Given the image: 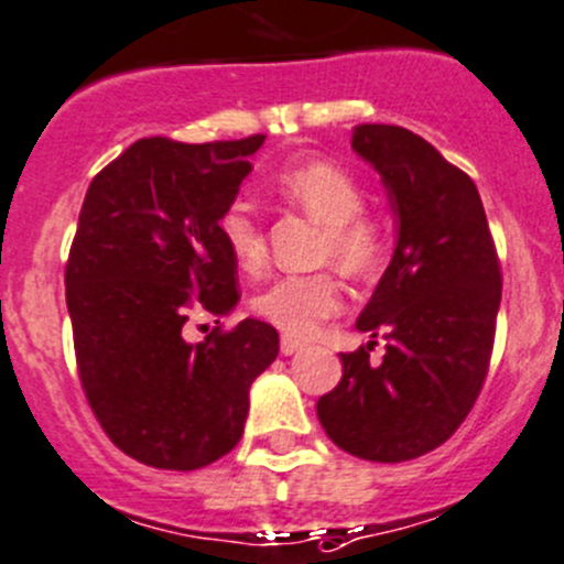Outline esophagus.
<instances>
[{"label": "esophagus", "mask_w": 564, "mask_h": 564, "mask_svg": "<svg viewBox=\"0 0 564 564\" xmlns=\"http://www.w3.org/2000/svg\"><path fill=\"white\" fill-rule=\"evenodd\" d=\"M303 347H305V341H300V338H294V336H283L281 338V352L283 355H294V352H300Z\"/></svg>", "instance_id": "esophagus-1"}]
</instances>
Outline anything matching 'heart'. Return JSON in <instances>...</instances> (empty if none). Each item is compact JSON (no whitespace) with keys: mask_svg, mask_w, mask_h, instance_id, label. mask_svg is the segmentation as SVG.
<instances>
[{"mask_svg":"<svg viewBox=\"0 0 564 564\" xmlns=\"http://www.w3.org/2000/svg\"><path fill=\"white\" fill-rule=\"evenodd\" d=\"M286 204L325 226L322 256L347 275L364 278L386 261L388 226L364 212V187L344 165L330 160H303L283 167L275 182ZM223 242L245 272H259L267 259L264 228L248 204L234 200L217 220ZM341 303V289L330 272L283 275L253 297L256 316L286 336H311Z\"/></svg>","mask_w":564,"mask_h":564,"instance_id":"1","label":"heart"}]
</instances>
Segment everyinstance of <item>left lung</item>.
Masks as SVG:
<instances>
[{
  "label": "left lung",
  "instance_id": "1",
  "mask_svg": "<svg viewBox=\"0 0 564 564\" xmlns=\"http://www.w3.org/2000/svg\"><path fill=\"white\" fill-rule=\"evenodd\" d=\"M355 154L382 178L397 248L355 327L386 355L344 352V375L316 402L338 449L402 463L438 449L485 386L501 303V267L477 184L424 137L386 123L352 129Z\"/></svg>",
  "mask_w": 564,
  "mask_h": 564
}]
</instances>
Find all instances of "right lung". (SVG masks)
Segmentation results:
<instances>
[{
  "label": "right lung",
  "instance_id": "add662e5",
  "mask_svg": "<svg viewBox=\"0 0 564 564\" xmlns=\"http://www.w3.org/2000/svg\"><path fill=\"white\" fill-rule=\"evenodd\" d=\"M264 134L220 143L143 137L90 182L65 264L79 380L120 452L195 471L239 444L250 386L278 358V330L242 319L198 344L193 311L237 308V261L217 220Z\"/></svg>",
  "mask_w": 564,
  "mask_h": 564
}]
</instances>
